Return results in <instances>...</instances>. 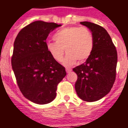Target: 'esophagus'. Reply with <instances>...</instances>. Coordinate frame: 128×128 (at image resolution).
<instances>
[{
  "label": "esophagus",
  "instance_id": "34e87169",
  "mask_svg": "<svg viewBox=\"0 0 128 128\" xmlns=\"http://www.w3.org/2000/svg\"><path fill=\"white\" fill-rule=\"evenodd\" d=\"M71 70H71L70 68H66V72H67V73L71 72Z\"/></svg>",
  "mask_w": 128,
  "mask_h": 128
}]
</instances>
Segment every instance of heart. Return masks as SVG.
I'll use <instances>...</instances> for the list:
<instances>
[{"label":"heart","instance_id":"obj_1","mask_svg":"<svg viewBox=\"0 0 128 128\" xmlns=\"http://www.w3.org/2000/svg\"><path fill=\"white\" fill-rule=\"evenodd\" d=\"M56 42H48L47 50L54 59L61 62L64 54V49L67 55L64 58L66 65H72L78 60L83 62L90 57L94 46L92 33L88 28L70 27L64 28L54 34Z\"/></svg>","mask_w":128,"mask_h":128}]
</instances>
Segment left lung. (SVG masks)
Instances as JSON below:
<instances>
[{"instance_id": "left-lung-1", "label": "left lung", "mask_w": 128, "mask_h": 128, "mask_svg": "<svg viewBox=\"0 0 128 128\" xmlns=\"http://www.w3.org/2000/svg\"><path fill=\"white\" fill-rule=\"evenodd\" d=\"M80 24L92 32L94 46L86 62L73 68L78 76L75 90L83 101L94 102L108 94L114 85L118 54L112 38L103 27L88 21Z\"/></svg>"}]
</instances>
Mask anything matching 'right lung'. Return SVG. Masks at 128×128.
Masks as SVG:
<instances>
[{
    "instance_id": "1",
    "label": "right lung",
    "mask_w": 128,
    "mask_h": 128,
    "mask_svg": "<svg viewBox=\"0 0 128 128\" xmlns=\"http://www.w3.org/2000/svg\"><path fill=\"white\" fill-rule=\"evenodd\" d=\"M61 26L36 21L23 27L14 42L11 64L18 88L25 98L47 104L56 96L57 86L66 75L65 68L47 50L50 32Z\"/></svg>"
}]
</instances>
